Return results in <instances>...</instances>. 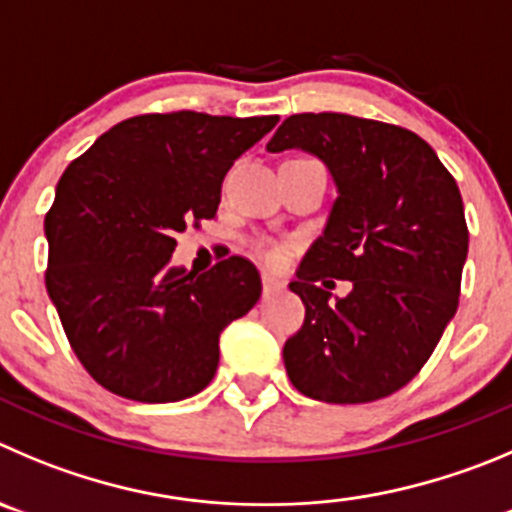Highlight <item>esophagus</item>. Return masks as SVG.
I'll return each mask as SVG.
<instances>
[{"mask_svg": "<svg viewBox=\"0 0 512 512\" xmlns=\"http://www.w3.org/2000/svg\"><path fill=\"white\" fill-rule=\"evenodd\" d=\"M280 288H283V283H280L278 278H272V275H262V293L272 295V293H278Z\"/></svg>", "mask_w": 512, "mask_h": 512, "instance_id": "obj_1", "label": "esophagus"}]
</instances>
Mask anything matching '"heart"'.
<instances>
[{"mask_svg":"<svg viewBox=\"0 0 512 512\" xmlns=\"http://www.w3.org/2000/svg\"><path fill=\"white\" fill-rule=\"evenodd\" d=\"M257 255L272 267H280L285 262V250L280 245H272V242H260L257 245Z\"/></svg>","mask_w":512,"mask_h":512,"instance_id":"obj_1","label":"heart"}]
</instances>
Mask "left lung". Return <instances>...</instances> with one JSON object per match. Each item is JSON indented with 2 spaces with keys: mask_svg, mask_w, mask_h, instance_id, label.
Segmentation results:
<instances>
[{
  "mask_svg": "<svg viewBox=\"0 0 512 512\" xmlns=\"http://www.w3.org/2000/svg\"><path fill=\"white\" fill-rule=\"evenodd\" d=\"M290 148L326 164L336 202L290 283L305 323L285 341V371L310 399H384L455 318L470 242L460 189L417 133L369 118L290 116L267 151ZM328 277L351 279L352 293L334 299Z\"/></svg>",
  "mask_w": 512,
  "mask_h": 512,
  "instance_id": "1",
  "label": "left lung"
}]
</instances>
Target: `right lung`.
<instances>
[{
  "instance_id": "1",
  "label": "right lung",
  "mask_w": 512,
  "mask_h": 512,
  "mask_svg": "<svg viewBox=\"0 0 512 512\" xmlns=\"http://www.w3.org/2000/svg\"><path fill=\"white\" fill-rule=\"evenodd\" d=\"M278 121L128 118L60 176L45 217L47 295L100 386L164 404L214 379L219 336L260 300V272L237 255L204 275L171 265L176 234L217 214L227 171Z\"/></svg>"
}]
</instances>
